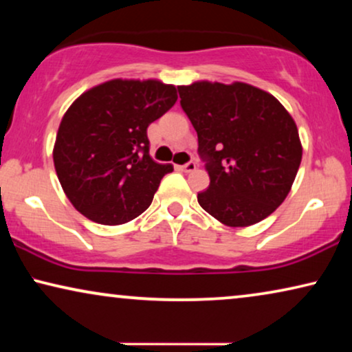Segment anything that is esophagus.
Listing matches in <instances>:
<instances>
[{
  "instance_id": "1",
  "label": "esophagus",
  "mask_w": 352,
  "mask_h": 352,
  "mask_svg": "<svg viewBox=\"0 0 352 352\" xmlns=\"http://www.w3.org/2000/svg\"><path fill=\"white\" fill-rule=\"evenodd\" d=\"M195 168H197L195 163L194 162H189V163H186V165H182L181 170L184 171V173H192V171H195Z\"/></svg>"
}]
</instances>
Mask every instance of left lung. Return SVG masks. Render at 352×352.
<instances>
[{
    "label": "left lung",
    "instance_id": "1",
    "mask_svg": "<svg viewBox=\"0 0 352 352\" xmlns=\"http://www.w3.org/2000/svg\"><path fill=\"white\" fill-rule=\"evenodd\" d=\"M177 91L210 176L197 195L201 208L229 228L267 218L287 199L301 163L295 120L272 94L242 81L204 80Z\"/></svg>",
    "mask_w": 352,
    "mask_h": 352
}]
</instances>
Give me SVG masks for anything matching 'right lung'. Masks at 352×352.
<instances>
[{
    "instance_id": "right-lung-1",
    "label": "right lung",
    "mask_w": 352,
    "mask_h": 352,
    "mask_svg": "<svg viewBox=\"0 0 352 352\" xmlns=\"http://www.w3.org/2000/svg\"><path fill=\"white\" fill-rule=\"evenodd\" d=\"M176 100L173 85L122 78L75 99L62 117L52 158L67 199L81 214L118 226L151 206L173 165L148 155L147 128Z\"/></svg>"
}]
</instances>
